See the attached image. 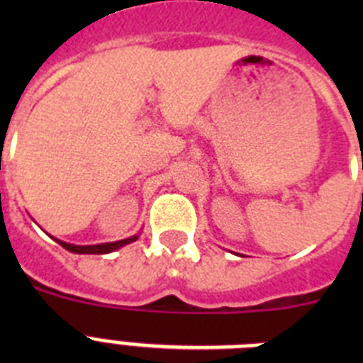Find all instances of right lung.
<instances>
[{
  "label": "right lung",
  "instance_id": "1",
  "mask_svg": "<svg viewBox=\"0 0 363 363\" xmlns=\"http://www.w3.org/2000/svg\"><path fill=\"white\" fill-rule=\"evenodd\" d=\"M56 240V238H54ZM138 236H130L127 240H120V242H111V243H98V245H72V243H65L62 240H56L62 247H65L67 251L76 252V255H107V252L116 251L120 247L127 245V243L136 242Z\"/></svg>",
  "mask_w": 363,
  "mask_h": 363
}]
</instances>
